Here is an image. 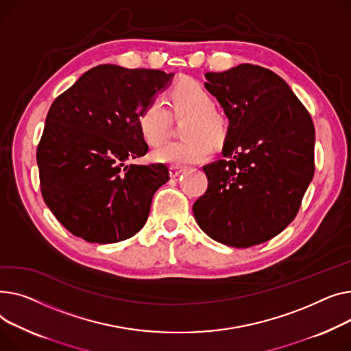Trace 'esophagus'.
<instances>
[{"label":"esophagus","mask_w":351,"mask_h":351,"mask_svg":"<svg viewBox=\"0 0 351 351\" xmlns=\"http://www.w3.org/2000/svg\"><path fill=\"white\" fill-rule=\"evenodd\" d=\"M181 173H182V169H180V167H176V166H170V176H171L173 178L178 177Z\"/></svg>","instance_id":"esophagus-1"}]
</instances>
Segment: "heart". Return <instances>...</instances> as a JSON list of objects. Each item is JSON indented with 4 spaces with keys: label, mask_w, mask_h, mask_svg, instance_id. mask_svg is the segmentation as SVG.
Listing matches in <instances>:
<instances>
[{
    "label": "heart",
    "mask_w": 351,
    "mask_h": 351,
    "mask_svg": "<svg viewBox=\"0 0 351 351\" xmlns=\"http://www.w3.org/2000/svg\"><path fill=\"white\" fill-rule=\"evenodd\" d=\"M170 108L176 119L189 117L182 128V136L187 138L156 149L152 157L158 162L176 166L201 162L211 156L213 143L221 144L228 136V117L214 108L213 96L193 79H184L171 89ZM137 125L143 138L150 146H157L170 133L167 108L158 99L150 100L138 113Z\"/></svg>",
    "instance_id": "1"
}]
</instances>
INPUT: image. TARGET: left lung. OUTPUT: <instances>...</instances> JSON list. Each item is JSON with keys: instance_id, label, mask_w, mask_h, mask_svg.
I'll list each match as a JSON object with an SVG mask.
<instances>
[{"instance_id": "left-lung-1", "label": "left lung", "mask_w": 351, "mask_h": 351, "mask_svg": "<svg viewBox=\"0 0 351 351\" xmlns=\"http://www.w3.org/2000/svg\"><path fill=\"white\" fill-rule=\"evenodd\" d=\"M205 88L230 120L223 158L204 166L208 189L193 205L199 228L223 245L250 248L280 234L315 174V126L275 72L241 64L205 73Z\"/></svg>"}]
</instances>
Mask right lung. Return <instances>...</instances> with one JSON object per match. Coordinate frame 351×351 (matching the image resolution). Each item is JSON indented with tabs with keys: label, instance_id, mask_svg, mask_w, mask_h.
I'll return each mask as SVG.
<instances>
[{
	"label": "right lung",
	"instance_id": "right-lung-1",
	"mask_svg": "<svg viewBox=\"0 0 351 351\" xmlns=\"http://www.w3.org/2000/svg\"><path fill=\"white\" fill-rule=\"evenodd\" d=\"M173 73L99 65L59 95L36 149L40 194L75 237L113 243L146 223L167 166H125L149 152L137 117Z\"/></svg>",
	"mask_w": 351,
	"mask_h": 351
}]
</instances>
